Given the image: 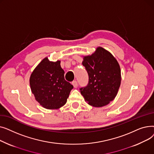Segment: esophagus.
I'll return each mask as SVG.
<instances>
[{"label": "esophagus", "mask_w": 154, "mask_h": 154, "mask_svg": "<svg viewBox=\"0 0 154 154\" xmlns=\"http://www.w3.org/2000/svg\"><path fill=\"white\" fill-rule=\"evenodd\" d=\"M72 85H73V86H74V88H77V87H78L77 82L76 81V80H74V81L72 82Z\"/></svg>", "instance_id": "esophagus-1"}]
</instances>
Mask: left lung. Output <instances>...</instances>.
I'll use <instances>...</instances> for the list:
<instances>
[{
    "label": "left lung",
    "instance_id": "8db88e82",
    "mask_svg": "<svg viewBox=\"0 0 154 154\" xmlns=\"http://www.w3.org/2000/svg\"><path fill=\"white\" fill-rule=\"evenodd\" d=\"M82 65L88 75V84L80 88L88 104L95 107L108 105L117 94L121 83L119 64L113 55L98 47L91 55L84 56Z\"/></svg>",
    "mask_w": 154,
    "mask_h": 154
}]
</instances>
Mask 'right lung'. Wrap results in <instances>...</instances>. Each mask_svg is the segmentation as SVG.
<instances>
[{
    "label": "right lung",
    "mask_w": 154,
    "mask_h": 154,
    "mask_svg": "<svg viewBox=\"0 0 154 154\" xmlns=\"http://www.w3.org/2000/svg\"><path fill=\"white\" fill-rule=\"evenodd\" d=\"M60 60L44 58L32 72L30 86L35 100L47 109H58L67 102L73 85L64 79Z\"/></svg>",
    "instance_id": "right-lung-1"
}]
</instances>
